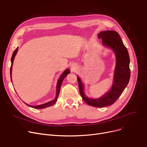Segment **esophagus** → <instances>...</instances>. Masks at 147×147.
<instances>
[{
	"instance_id": "esophagus-1",
	"label": "esophagus",
	"mask_w": 147,
	"mask_h": 147,
	"mask_svg": "<svg viewBox=\"0 0 147 147\" xmlns=\"http://www.w3.org/2000/svg\"><path fill=\"white\" fill-rule=\"evenodd\" d=\"M71 68H72L73 69H76V68H77V66L74 64V65H73L71 66Z\"/></svg>"
}]
</instances>
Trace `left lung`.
<instances>
[{"label":"left lung","instance_id":"1","mask_svg":"<svg viewBox=\"0 0 147 147\" xmlns=\"http://www.w3.org/2000/svg\"><path fill=\"white\" fill-rule=\"evenodd\" d=\"M98 37L99 38H101L104 46L114 51L116 57L112 87L110 91L101 98H89L84 94V85L79 76H78V80L80 94L83 101L89 105L101 108L113 104L126 88L130 76V59L127 48L117 32L111 30L104 31L100 32Z\"/></svg>","mask_w":147,"mask_h":147}]
</instances>
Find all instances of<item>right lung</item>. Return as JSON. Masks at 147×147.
<instances>
[{
    "mask_svg": "<svg viewBox=\"0 0 147 147\" xmlns=\"http://www.w3.org/2000/svg\"><path fill=\"white\" fill-rule=\"evenodd\" d=\"M18 52V48L15 49L14 51V52H13L12 53V58H11V69H10V75H11V79L12 80V78H11V75H12V65H13V60H14V58H15V55H16V54ZM69 69H66L63 72V73L61 74V77L59 78V79H58V82H57V93H56V96H55V98L54 99L52 100V101L48 102H46V103H45L43 104H41V105H36V106H32L30 105H28L26 103H24L28 105V107H32V108H34V109H45V108H46V107H51L52 106L53 104H55L56 102V101H57V99H58V95H59V91H60V88H61V84L62 83H63V81L64 80V79L65 78V77L67 76L68 74L69 73Z\"/></svg>",
    "mask_w": 147,
    "mask_h": 147,
    "instance_id": "1",
    "label": "right lung"
}]
</instances>
